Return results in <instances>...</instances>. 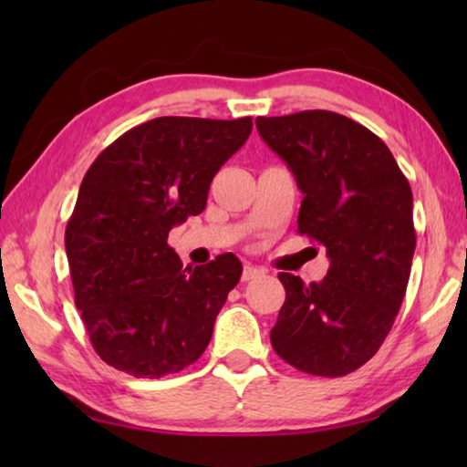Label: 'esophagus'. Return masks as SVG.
Masks as SVG:
<instances>
[{"mask_svg":"<svg viewBox=\"0 0 467 467\" xmlns=\"http://www.w3.org/2000/svg\"><path fill=\"white\" fill-rule=\"evenodd\" d=\"M264 272L262 270H257V267H253V265H244L243 267V275H241V280L243 282H249V280H253V278H259V275H262Z\"/></svg>","mask_w":467,"mask_h":467,"instance_id":"34e87169","label":"esophagus"}]
</instances>
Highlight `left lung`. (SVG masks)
Instances as JSON below:
<instances>
[{
    "label": "left lung",
    "mask_w": 467,
    "mask_h": 467,
    "mask_svg": "<svg viewBox=\"0 0 467 467\" xmlns=\"http://www.w3.org/2000/svg\"><path fill=\"white\" fill-rule=\"evenodd\" d=\"M255 125L305 193L298 233L329 257L321 282L278 275L286 300L272 346L303 373L348 375L375 357L404 300L416 249L412 189L383 140L334 110Z\"/></svg>",
    "instance_id": "obj_1"
}]
</instances>
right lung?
I'll use <instances>...</instances> for the list:
<instances>
[{"mask_svg": "<svg viewBox=\"0 0 467 467\" xmlns=\"http://www.w3.org/2000/svg\"><path fill=\"white\" fill-rule=\"evenodd\" d=\"M251 117H156L125 131L86 171L66 226L76 306L99 357L146 379L202 357L241 280L233 253L183 267L172 226L202 214L220 167L247 141Z\"/></svg>", "mask_w": 467, "mask_h": 467, "instance_id": "add662e5", "label": "right lung"}]
</instances>
